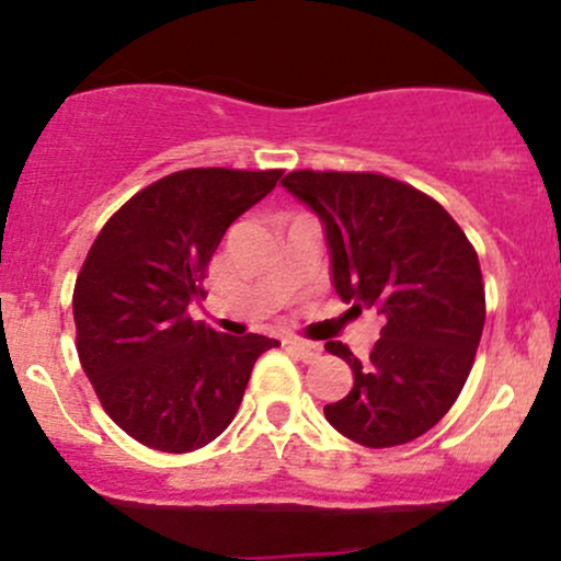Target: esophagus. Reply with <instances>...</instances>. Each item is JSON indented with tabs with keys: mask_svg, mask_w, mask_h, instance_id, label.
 Returning <instances> with one entry per match:
<instances>
[{
	"mask_svg": "<svg viewBox=\"0 0 561 561\" xmlns=\"http://www.w3.org/2000/svg\"><path fill=\"white\" fill-rule=\"evenodd\" d=\"M289 351H295V356L300 358V362L311 364L317 362L321 356V345L319 343H308V340H289Z\"/></svg>",
	"mask_w": 561,
	"mask_h": 561,
	"instance_id": "1",
	"label": "esophagus"
}]
</instances>
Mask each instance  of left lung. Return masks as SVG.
<instances>
[{
	"label": "left lung",
	"mask_w": 561,
	"mask_h": 561,
	"mask_svg": "<svg viewBox=\"0 0 561 561\" xmlns=\"http://www.w3.org/2000/svg\"><path fill=\"white\" fill-rule=\"evenodd\" d=\"M282 186L319 216L340 300L385 317L369 362L324 345L353 369L327 422L366 448L414 440L446 416L472 369L485 324L478 253L440 203L382 173L293 171Z\"/></svg>",
	"instance_id": "8db88e82"
}]
</instances>
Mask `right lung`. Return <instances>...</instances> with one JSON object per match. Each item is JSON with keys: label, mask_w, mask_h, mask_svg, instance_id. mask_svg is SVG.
Wrapping results in <instances>:
<instances>
[{"label": "right lung", "mask_w": 561, "mask_h": 561, "mask_svg": "<svg viewBox=\"0 0 561 561\" xmlns=\"http://www.w3.org/2000/svg\"><path fill=\"white\" fill-rule=\"evenodd\" d=\"M282 171L186 169L137 192L100 234L73 289L76 347L111 420L141 446L186 454L240 409L259 356L279 343L192 321L218 242Z\"/></svg>", "instance_id": "1"}]
</instances>
